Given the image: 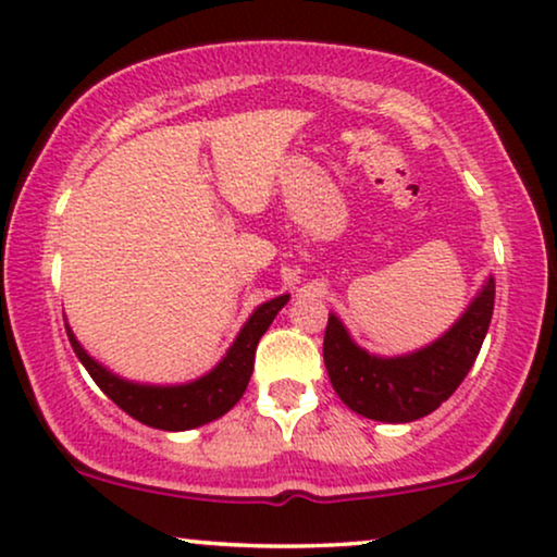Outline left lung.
<instances>
[{"instance_id":"obj_1","label":"left lung","mask_w":557,"mask_h":557,"mask_svg":"<svg viewBox=\"0 0 557 557\" xmlns=\"http://www.w3.org/2000/svg\"><path fill=\"white\" fill-rule=\"evenodd\" d=\"M496 283L485 280L468 311L424 349L375 357L351 342L344 323L329 313L323 362L336 396L372 421L406 424L440 408L473 368L494 315Z\"/></svg>"}]
</instances>
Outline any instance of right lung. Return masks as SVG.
Listing matches in <instances>:
<instances>
[{"instance_id": "1", "label": "right lung", "mask_w": 557, "mask_h": 557, "mask_svg": "<svg viewBox=\"0 0 557 557\" xmlns=\"http://www.w3.org/2000/svg\"><path fill=\"white\" fill-rule=\"evenodd\" d=\"M287 300H290V295H280V298L262 302L249 315V321L244 323V329L238 331L226 357L208 375L185 385H140L117 377L115 372L91 360L69 326L66 334L79 362L87 368L91 380L100 385L112 404L121 406L128 417L146 426L164 429V432H185V429L202 426L208 421L223 417L238 404L246 385H249L251 372H255L257 344Z\"/></svg>"}]
</instances>
